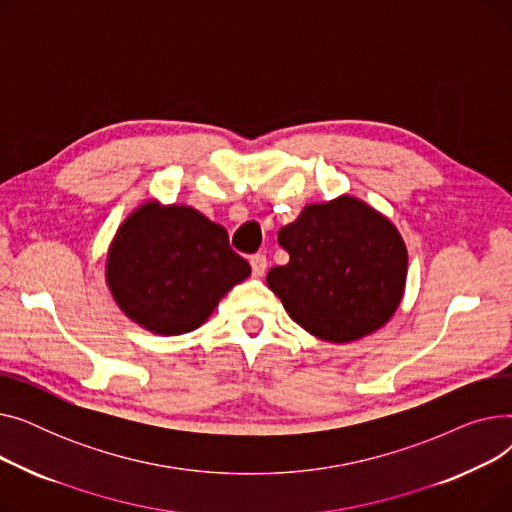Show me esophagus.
I'll list each match as a JSON object with an SVG mask.
<instances>
[{
	"label": "esophagus",
	"mask_w": 512,
	"mask_h": 512,
	"mask_svg": "<svg viewBox=\"0 0 512 512\" xmlns=\"http://www.w3.org/2000/svg\"><path fill=\"white\" fill-rule=\"evenodd\" d=\"M251 270H253V276L255 278H261L263 274H265V270H267V259H265V255L263 253H255V255H251Z\"/></svg>",
	"instance_id": "1"
}]
</instances>
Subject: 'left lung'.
Instances as JSON below:
<instances>
[{
	"label": "left lung",
	"instance_id": "1",
	"mask_svg": "<svg viewBox=\"0 0 512 512\" xmlns=\"http://www.w3.org/2000/svg\"><path fill=\"white\" fill-rule=\"evenodd\" d=\"M278 242L290 261L267 272V286L309 334L351 342L382 328L400 305L407 247L367 203L344 195L307 205Z\"/></svg>",
	"mask_w": 512,
	"mask_h": 512
}]
</instances>
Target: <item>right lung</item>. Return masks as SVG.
Masks as SVG:
<instances>
[{"instance_id":"right-lung-1","label":"right lung","mask_w":512,"mask_h":512,"mask_svg":"<svg viewBox=\"0 0 512 512\" xmlns=\"http://www.w3.org/2000/svg\"><path fill=\"white\" fill-rule=\"evenodd\" d=\"M251 274L224 226L193 207L145 203L120 226L105 278L118 307L149 332H193Z\"/></svg>"}]
</instances>
